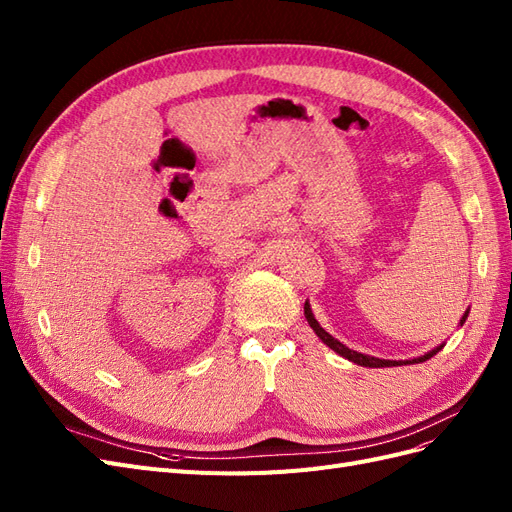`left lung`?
<instances>
[{
  "instance_id": "1",
  "label": "left lung",
  "mask_w": 512,
  "mask_h": 512,
  "mask_svg": "<svg viewBox=\"0 0 512 512\" xmlns=\"http://www.w3.org/2000/svg\"><path fill=\"white\" fill-rule=\"evenodd\" d=\"M468 314H470V309H466V314L461 316L459 324L466 322ZM305 318H307V322H309V327L314 329V333H316V335L322 339V342L327 344L331 350H335L339 356H344V359H348V361H352V363H356V365H363V367H397V365H412V363H423V361L431 359L433 354H438V352L444 348V344H442V346H436V348H433V350H429L427 354L418 356V359H410V361H386V359H376V356L361 354V352H356V350H350V348H348V346H344L342 342H337V339H335L333 335H329L327 331H324V329L320 327L318 320H316V318H314V314H312V307H309V303H307V301H305Z\"/></svg>"
}]
</instances>
